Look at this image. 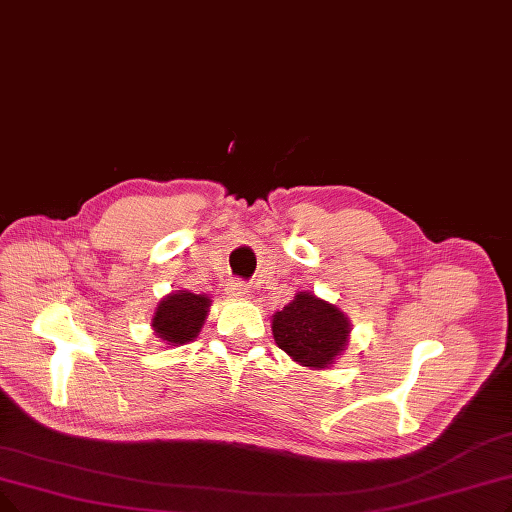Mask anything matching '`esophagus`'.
Returning a JSON list of instances; mask_svg holds the SVG:
<instances>
[{
  "instance_id": "obj_1",
  "label": "esophagus",
  "mask_w": 512,
  "mask_h": 512,
  "mask_svg": "<svg viewBox=\"0 0 512 512\" xmlns=\"http://www.w3.org/2000/svg\"><path fill=\"white\" fill-rule=\"evenodd\" d=\"M227 294H229V298H243V296H248V283L241 281V279H233V281L227 285Z\"/></svg>"
}]
</instances>
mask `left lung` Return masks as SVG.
Masks as SVG:
<instances>
[{
	"mask_svg": "<svg viewBox=\"0 0 512 512\" xmlns=\"http://www.w3.org/2000/svg\"><path fill=\"white\" fill-rule=\"evenodd\" d=\"M349 319L334 304L300 292L273 315V336L281 351L306 367H327L344 351Z\"/></svg>",
	"mask_w": 512,
	"mask_h": 512,
	"instance_id": "obj_1",
	"label": "left lung"
}]
</instances>
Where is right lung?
Segmentation results:
<instances>
[{
	"instance_id": "right-lung-1",
	"label": "right lung",
	"mask_w": 512,
	"mask_h": 512,
	"mask_svg": "<svg viewBox=\"0 0 512 512\" xmlns=\"http://www.w3.org/2000/svg\"><path fill=\"white\" fill-rule=\"evenodd\" d=\"M210 302L212 300L208 296L191 294L187 290H178L176 294L163 298L151 323L155 334L174 346L193 340L206 321Z\"/></svg>"
}]
</instances>
